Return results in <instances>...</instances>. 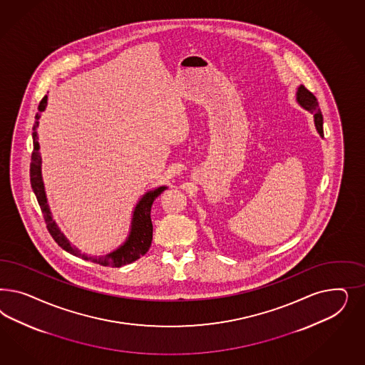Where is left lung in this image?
<instances>
[{
  "label": "left lung",
  "instance_id": "obj_1",
  "mask_svg": "<svg viewBox=\"0 0 365 365\" xmlns=\"http://www.w3.org/2000/svg\"><path fill=\"white\" fill-rule=\"evenodd\" d=\"M297 101L301 107H304L305 110H309L314 116V124L316 128L320 133L321 136H324V130H322V113H321L320 107H319V101L316 99V96L305 88L304 86H299L297 91Z\"/></svg>",
  "mask_w": 365,
  "mask_h": 365
}]
</instances>
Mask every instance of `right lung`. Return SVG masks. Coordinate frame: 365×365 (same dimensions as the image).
Masks as SVG:
<instances>
[{"mask_svg": "<svg viewBox=\"0 0 365 365\" xmlns=\"http://www.w3.org/2000/svg\"><path fill=\"white\" fill-rule=\"evenodd\" d=\"M46 100L48 96L45 95L43 100L38 104V110L43 112L46 107ZM38 119L40 113L36 115V122L34 125V153H32V162H31V185L34 188V194L37 202L40 205V209L43 211L44 221L46 223V229L51 232L52 238L55 240L58 246H61L66 252L71 255L81 257L86 261H92L99 265L110 266V267H120V266L131 264L133 261L139 259L142 255H145L151 246L153 241V222H151V206L154 203L155 199L158 198L167 187L155 188L153 191L147 192L143 195V198L139 200L136 205L135 211H133V226H131V232L130 237L125 242L123 243L119 249L115 252L108 253L104 257H88V255H81L80 250L76 247L71 246L68 242L64 234L58 230L56 222L52 220L49 206L46 203V197H45L44 183L41 178V156H40V144H38V136H37V127H38Z\"/></svg>", "mask_w": 365, "mask_h": 365, "instance_id": "add662e5", "label": "right lung"}]
</instances>
